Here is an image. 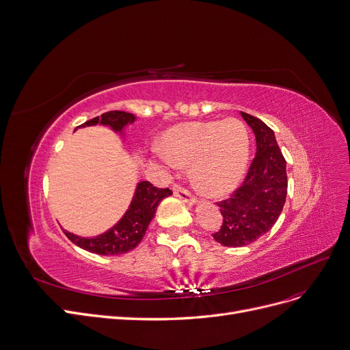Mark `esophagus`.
Here are the masks:
<instances>
[{
  "mask_svg": "<svg viewBox=\"0 0 350 350\" xmlns=\"http://www.w3.org/2000/svg\"><path fill=\"white\" fill-rule=\"evenodd\" d=\"M173 193H174V196H177V198H180L182 200L187 202L189 204H196L195 196H193L191 193L187 191L186 189H183V187H180V186L176 185V186L173 187Z\"/></svg>",
  "mask_w": 350,
  "mask_h": 350,
  "instance_id": "34e87169",
  "label": "esophagus"
}]
</instances>
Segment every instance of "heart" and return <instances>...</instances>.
<instances>
[{"label":"heart","instance_id":"obj_1","mask_svg":"<svg viewBox=\"0 0 350 350\" xmlns=\"http://www.w3.org/2000/svg\"><path fill=\"white\" fill-rule=\"evenodd\" d=\"M163 146L155 157L167 168L190 163L193 183L209 196L234 190L248 167L250 137L235 118L178 124L164 134Z\"/></svg>","mask_w":350,"mask_h":350}]
</instances>
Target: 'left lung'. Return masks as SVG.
<instances>
[{"label": "left lung", "mask_w": 350, "mask_h": 350, "mask_svg": "<svg viewBox=\"0 0 350 350\" xmlns=\"http://www.w3.org/2000/svg\"><path fill=\"white\" fill-rule=\"evenodd\" d=\"M255 134L256 155L242 186L229 199L219 202L224 216L221 230L213 234L224 247H245L274 226L287 198V163L275 134L255 116L241 112Z\"/></svg>", "instance_id": "8db88e82"}]
</instances>
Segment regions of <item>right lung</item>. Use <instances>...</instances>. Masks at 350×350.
I'll return each instance as SVG.
<instances>
[{"mask_svg": "<svg viewBox=\"0 0 350 350\" xmlns=\"http://www.w3.org/2000/svg\"><path fill=\"white\" fill-rule=\"evenodd\" d=\"M137 116L124 112V111H109L96 116L94 120H89L81 126H92V125H107L112 131L118 133L121 137H125V128L133 124ZM173 191L170 189H159L152 186L150 182H139L135 187L134 196L129 203L124 216L116 222L111 229L103 232L100 235L92 238H83L70 234L64 230L66 237L77 247L86 250L89 252L99 255H122L128 251L134 250L141 242L142 237L146 235V230L152 221L154 213L157 211L159 203L172 196Z\"/></svg>", "mask_w": 350, "mask_h": 350, "instance_id": "obj_1", "label": "right lung"}]
</instances>
